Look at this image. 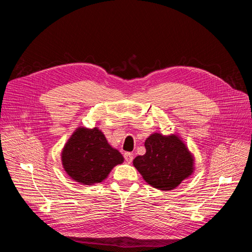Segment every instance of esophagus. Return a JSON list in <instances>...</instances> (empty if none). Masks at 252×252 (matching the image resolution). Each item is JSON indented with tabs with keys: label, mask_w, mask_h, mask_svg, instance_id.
Returning <instances> with one entry per match:
<instances>
[{
	"label": "esophagus",
	"mask_w": 252,
	"mask_h": 252,
	"mask_svg": "<svg viewBox=\"0 0 252 252\" xmlns=\"http://www.w3.org/2000/svg\"><path fill=\"white\" fill-rule=\"evenodd\" d=\"M124 158H125V161L130 164L132 162V159H133V155L131 154V152H125Z\"/></svg>",
	"instance_id": "1"
}]
</instances>
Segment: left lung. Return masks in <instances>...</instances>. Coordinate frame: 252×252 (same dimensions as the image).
<instances>
[{
	"label": "left lung",
	"instance_id": "1",
	"mask_svg": "<svg viewBox=\"0 0 252 252\" xmlns=\"http://www.w3.org/2000/svg\"><path fill=\"white\" fill-rule=\"evenodd\" d=\"M146 154L133 159V166L154 188L172 190L194 171V157L179 134L151 133L145 141Z\"/></svg>",
	"mask_w": 252,
	"mask_h": 252
}]
</instances>
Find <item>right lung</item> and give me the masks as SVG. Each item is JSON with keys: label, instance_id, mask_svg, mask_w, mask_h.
<instances>
[{"label": "right lung", "instance_id": "1", "mask_svg": "<svg viewBox=\"0 0 252 252\" xmlns=\"http://www.w3.org/2000/svg\"><path fill=\"white\" fill-rule=\"evenodd\" d=\"M61 161L73 181L94 185L107 178L114 166L124 162V158L97 127H78L64 145Z\"/></svg>", "mask_w": 252, "mask_h": 252}]
</instances>
